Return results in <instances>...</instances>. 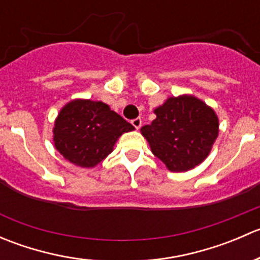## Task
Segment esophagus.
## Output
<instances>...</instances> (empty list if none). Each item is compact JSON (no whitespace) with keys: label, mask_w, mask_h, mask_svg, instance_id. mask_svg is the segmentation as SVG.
Listing matches in <instances>:
<instances>
[{"label":"esophagus","mask_w":260,"mask_h":260,"mask_svg":"<svg viewBox=\"0 0 260 260\" xmlns=\"http://www.w3.org/2000/svg\"><path fill=\"white\" fill-rule=\"evenodd\" d=\"M132 125L136 128V129H140L141 125H142V120H141V118H136V119H133Z\"/></svg>","instance_id":"1"}]
</instances>
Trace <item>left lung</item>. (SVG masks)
Segmentation results:
<instances>
[{
	"label": "left lung",
	"instance_id": "8db88e82",
	"mask_svg": "<svg viewBox=\"0 0 260 260\" xmlns=\"http://www.w3.org/2000/svg\"><path fill=\"white\" fill-rule=\"evenodd\" d=\"M156 119L141 133L151 151L172 172H186L205 161L219 136V118L191 94L170 96L154 109Z\"/></svg>",
	"mask_w": 260,
	"mask_h": 260
}]
</instances>
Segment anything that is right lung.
<instances>
[{
  "label": "right lung",
  "mask_w": 260,
  "mask_h": 260,
  "mask_svg": "<svg viewBox=\"0 0 260 260\" xmlns=\"http://www.w3.org/2000/svg\"><path fill=\"white\" fill-rule=\"evenodd\" d=\"M131 131L135 127L108 104L78 98L60 109L52 128V141L67 161L91 169L113 152L123 133Z\"/></svg>",
  "instance_id": "1"
}]
</instances>
